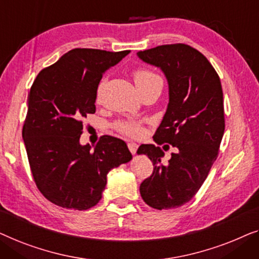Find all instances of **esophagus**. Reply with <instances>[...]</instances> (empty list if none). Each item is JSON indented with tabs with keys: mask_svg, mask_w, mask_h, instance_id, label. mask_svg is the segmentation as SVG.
Masks as SVG:
<instances>
[{
	"mask_svg": "<svg viewBox=\"0 0 259 259\" xmlns=\"http://www.w3.org/2000/svg\"><path fill=\"white\" fill-rule=\"evenodd\" d=\"M128 148H129V150H130L131 154L135 155V154H136L137 149H138V144L134 143V142H130V143H128Z\"/></svg>",
	"mask_w": 259,
	"mask_h": 259,
	"instance_id": "34e87169",
	"label": "esophagus"
}]
</instances>
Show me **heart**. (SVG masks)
<instances>
[{
	"instance_id": "b5f03b06",
	"label": "heart",
	"mask_w": 259,
	"mask_h": 259,
	"mask_svg": "<svg viewBox=\"0 0 259 259\" xmlns=\"http://www.w3.org/2000/svg\"><path fill=\"white\" fill-rule=\"evenodd\" d=\"M133 76H134V81L136 83L137 87L143 85L145 83L152 81V79H159L157 75L145 68L135 69L133 72ZM101 87L102 85H100V88H98V96H100ZM115 128L117 129L121 134L126 135V136H130V137H140L141 135L143 134V129H142V126L138 124V123H135V122H124V121L117 122L115 124Z\"/></svg>"
}]
</instances>
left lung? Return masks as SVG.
Returning <instances> with one entry per match:
<instances>
[{"mask_svg":"<svg viewBox=\"0 0 259 259\" xmlns=\"http://www.w3.org/2000/svg\"><path fill=\"white\" fill-rule=\"evenodd\" d=\"M141 60L159 67L169 83V104L154 141L163 149H177L167 164L164 152L154 144H142L137 154L154 164L140 192L149 206L174 209L197 194L218 157L225 129L223 90L220 76L197 49L184 45L158 46L138 53Z\"/></svg>","mask_w":259,"mask_h":259,"instance_id":"obj_1","label":"left lung"}]
</instances>
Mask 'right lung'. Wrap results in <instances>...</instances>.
Listing matches in <instances>:
<instances>
[{
  "label": "right lung",
  "mask_w": 259,
  "mask_h": 259,
  "mask_svg": "<svg viewBox=\"0 0 259 259\" xmlns=\"http://www.w3.org/2000/svg\"><path fill=\"white\" fill-rule=\"evenodd\" d=\"M130 50L76 48L42 69L28 95L22 137L36 187L49 202L87 210L102 198L107 175L129 162L125 142L104 135L90 151L79 144L82 119L96 111L103 72Z\"/></svg>",
  "instance_id": "right-lung-1"
}]
</instances>
